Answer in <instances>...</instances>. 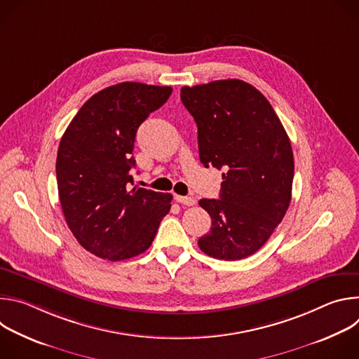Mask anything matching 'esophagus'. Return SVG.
I'll use <instances>...</instances> for the list:
<instances>
[{
	"mask_svg": "<svg viewBox=\"0 0 359 359\" xmlns=\"http://www.w3.org/2000/svg\"><path fill=\"white\" fill-rule=\"evenodd\" d=\"M176 201L180 203V204H184V206H194L196 204V200L193 197H187V196H175Z\"/></svg>",
	"mask_w": 359,
	"mask_h": 359,
	"instance_id": "esophagus-1",
	"label": "esophagus"
}]
</instances>
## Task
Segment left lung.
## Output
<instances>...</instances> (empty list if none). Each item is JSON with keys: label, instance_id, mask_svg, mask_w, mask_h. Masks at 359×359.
<instances>
[{"label": "left lung", "instance_id": "obj_1", "mask_svg": "<svg viewBox=\"0 0 359 359\" xmlns=\"http://www.w3.org/2000/svg\"><path fill=\"white\" fill-rule=\"evenodd\" d=\"M204 168L224 169L220 198H201L212 230L198 238L210 257L234 262L260 250L285 216L294 177L290 139L266 96L240 79L183 86Z\"/></svg>", "mask_w": 359, "mask_h": 359}]
</instances>
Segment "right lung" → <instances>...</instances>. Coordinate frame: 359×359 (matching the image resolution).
I'll list each match as a JSON object with an SVG mask.
<instances>
[{"mask_svg":"<svg viewBox=\"0 0 359 359\" xmlns=\"http://www.w3.org/2000/svg\"><path fill=\"white\" fill-rule=\"evenodd\" d=\"M170 86L122 82L90 96L58 147L57 182L67 224L78 243L109 262L146 251L172 208L170 193L130 189L132 155L142 122Z\"/></svg>","mask_w":359,"mask_h":359,"instance_id":"1","label":"right lung"}]
</instances>
